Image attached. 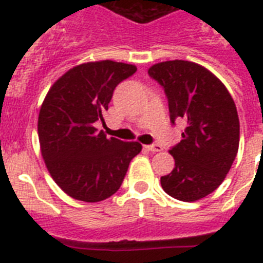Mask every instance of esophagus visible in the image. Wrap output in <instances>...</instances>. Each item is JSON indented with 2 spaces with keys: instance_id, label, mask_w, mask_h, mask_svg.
Returning <instances> with one entry per match:
<instances>
[{
  "instance_id": "1",
  "label": "esophagus",
  "mask_w": 263,
  "mask_h": 263,
  "mask_svg": "<svg viewBox=\"0 0 263 263\" xmlns=\"http://www.w3.org/2000/svg\"><path fill=\"white\" fill-rule=\"evenodd\" d=\"M145 147L147 148L148 152H152V153L162 152V146L158 145V143H153V145H147V146H145Z\"/></svg>"
}]
</instances>
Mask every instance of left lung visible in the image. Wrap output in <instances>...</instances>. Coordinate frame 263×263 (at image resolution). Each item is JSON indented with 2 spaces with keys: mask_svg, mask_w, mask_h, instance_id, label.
Segmentation results:
<instances>
[{
  "mask_svg": "<svg viewBox=\"0 0 263 263\" xmlns=\"http://www.w3.org/2000/svg\"><path fill=\"white\" fill-rule=\"evenodd\" d=\"M148 76L163 88L173 125L176 118L187 124L170 150L175 167L160 184L174 199L196 201L215 191L233 164L240 143L236 104L221 81L196 63H158Z\"/></svg>",
  "mask_w": 263,
  "mask_h": 263,
  "instance_id": "8db88e82",
  "label": "left lung"
}]
</instances>
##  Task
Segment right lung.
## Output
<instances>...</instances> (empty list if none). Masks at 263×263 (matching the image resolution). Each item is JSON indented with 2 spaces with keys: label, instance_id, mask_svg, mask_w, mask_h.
Listing matches in <instances>:
<instances>
[{
  "label": "right lung",
  "instance_id": "add662e5",
  "mask_svg": "<svg viewBox=\"0 0 263 263\" xmlns=\"http://www.w3.org/2000/svg\"><path fill=\"white\" fill-rule=\"evenodd\" d=\"M136 66L101 60L66 72L48 90L38 118V136L51 176L68 196L97 203L118 191L130 160L142 150L96 129L105 124L113 92Z\"/></svg>",
  "mask_w": 263,
  "mask_h": 263
}]
</instances>
